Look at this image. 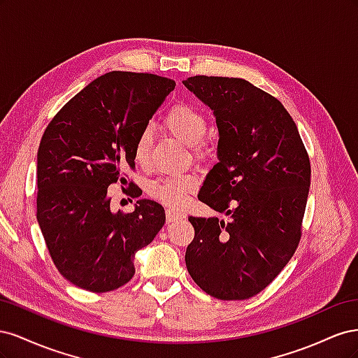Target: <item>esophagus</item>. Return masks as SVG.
Returning a JSON list of instances; mask_svg holds the SVG:
<instances>
[{"mask_svg":"<svg viewBox=\"0 0 358 358\" xmlns=\"http://www.w3.org/2000/svg\"><path fill=\"white\" fill-rule=\"evenodd\" d=\"M166 218H167V222H169V224H173V222H176V221H179V220L185 218V213H182V212H179V210L167 209V210H166Z\"/></svg>","mask_w":358,"mask_h":358,"instance_id":"esophagus-1","label":"esophagus"}]
</instances>
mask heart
Returning <instances> with one entry per match:
<instances>
[{
    "label": "heart",
    "instance_id": "obj_1",
    "mask_svg": "<svg viewBox=\"0 0 358 358\" xmlns=\"http://www.w3.org/2000/svg\"><path fill=\"white\" fill-rule=\"evenodd\" d=\"M164 127L173 136L191 148L199 146L209 131L208 119L199 109L189 104L173 106L164 117ZM152 138L150 127H145L138 133L134 143V159L137 164L146 166L149 162ZM194 187H196V182L189 176H169L152 183V194L164 204L178 208L187 201L188 194Z\"/></svg>",
    "mask_w": 358,
    "mask_h": 358
}]
</instances>
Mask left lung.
Segmentation results:
<instances>
[{"instance_id":"8db88e82","label":"left lung","mask_w":358,"mask_h":358,"mask_svg":"<svg viewBox=\"0 0 358 358\" xmlns=\"http://www.w3.org/2000/svg\"><path fill=\"white\" fill-rule=\"evenodd\" d=\"M187 90L218 127V162L199 200L229 218L189 216L185 263L204 292L245 300L263 291L294 254L310 187L299 129L275 96L237 78L194 76Z\"/></svg>"}]
</instances>
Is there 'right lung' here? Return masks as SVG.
Returning a JSON list of instances; mask_svg holds the SVG:
<instances>
[{"instance_id": "obj_1", "label": "right lung", "mask_w": 358, "mask_h": 358, "mask_svg": "<svg viewBox=\"0 0 358 358\" xmlns=\"http://www.w3.org/2000/svg\"><path fill=\"white\" fill-rule=\"evenodd\" d=\"M175 86L155 74L106 73L76 94L41 137L37 221L53 263L76 287L106 292L127 284L136 252L166 222L164 208L149 199L137 200L131 213L113 212L107 188L127 182L138 133Z\"/></svg>"}]
</instances>
